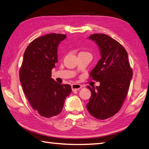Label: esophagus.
I'll use <instances>...</instances> for the list:
<instances>
[{
	"label": "esophagus",
	"instance_id": "1",
	"mask_svg": "<svg viewBox=\"0 0 149 149\" xmlns=\"http://www.w3.org/2000/svg\"><path fill=\"white\" fill-rule=\"evenodd\" d=\"M72 86V91H75V90H79V89H81V88H82V86L81 84H72L71 85Z\"/></svg>",
	"mask_w": 149,
	"mask_h": 149
}]
</instances>
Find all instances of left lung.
<instances>
[{
    "mask_svg": "<svg viewBox=\"0 0 149 149\" xmlns=\"http://www.w3.org/2000/svg\"><path fill=\"white\" fill-rule=\"evenodd\" d=\"M89 38L95 42L101 58L90 72L93 80L100 82L96 88H87L91 96L86 107L91 115L105 120L121 109L132 77L128 54L121 44L104 34H93Z\"/></svg>",
    "mask_w": 149,
    "mask_h": 149,
    "instance_id": "8db88e82",
    "label": "left lung"
}]
</instances>
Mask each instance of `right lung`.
<instances>
[{"instance_id": "obj_1", "label": "right lung", "mask_w": 149, "mask_h": 149, "mask_svg": "<svg viewBox=\"0 0 149 149\" xmlns=\"http://www.w3.org/2000/svg\"><path fill=\"white\" fill-rule=\"evenodd\" d=\"M66 34L51 33L34 39L27 46L19 77L29 102L41 116L50 118L61 112L65 99L71 93L69 84L51 78L58 63V47Z\"/></svg>"}]
</instances>
